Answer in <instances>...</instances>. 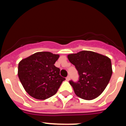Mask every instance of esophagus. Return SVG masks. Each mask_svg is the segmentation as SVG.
<instances>
[{"label":"esophagus","instance_id":"1","mask_svg":"<svg viewBox=\"0 0 126 126\" xmlns=\"http://www.w3.org/2000/svg\"><path fill=\"white\" fill-rule=\"evenodd\" d=\"M69 79H70V76H67L66 77V80H67V81H69Z\"/></svg>","mask_w":126,"mask_h":126}]
</instances>
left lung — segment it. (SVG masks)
I'll return each mask as SVG.
<instances>
[{
    "label": "left lung",
    "instance_id": "obj_1",
    "mask_svg": "<svg viewBox=\"0 0 126 126\" xmlns=\"http://www.w3.org/2000/svg\"><path fill=\"white\" fill-rule=\"evenodd\" d=\"M67 57L78 72V81H69L75 94L87 100L100 95L112 76L110 59L100 53L86 50L69 54Z\"/></svg>",
    "mask_w": 126,
    "mask_h": 126
}]
</instances>
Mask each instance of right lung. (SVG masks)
Segmentation results:
<instances>
[{"label": "right lung", "mask_w": 126, "mask_h": 126, "mask_svg": "<svg viewBox=\"0 0 126 126\" xmlns=\"http://www.w3.org/2000/svg\"><path fill=\"white\" fill-rule=\"evenodd\" d=\"M59 57L51 52H40L20 61L18 77L30 96L45 100L57 92L65 79L60 75V69L54 65Z\"/></svg>", "instance_id": "right-lung-1"}]
</instances>
